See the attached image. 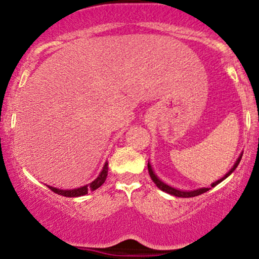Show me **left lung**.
I'll return each instance as SVG.
<instances>
[{
	"label": "left lung",
	"mask_w": 259,
	"mask_h": 259,
	"mask_svg": "<svg viewBox=\"0 0 259 259\" xmlns=\"http://www.w3.org/2000/svg\"><path fill=\"white\" fill-rule=\"evenodd\" d=\"M241 157H242V154H241V156L239 157V158H237L236 163H235V164H234V167L231 168L230 170L228 171V174H227V175H224V177H223L222 179H219L218 181H215V183H213L212 185H210V186L214 187V186L218 185L219 183H222L223 180L227 179V178L229 177V175H230L231 173H233V171L235 170V169H236L237 165H239L240 160H241ZM147 167H148V173H150L151 179L153 180V183L156 184L157 187H158L159 190H162V191L167 192V194H169V195H173V196H175V197H185V198H186V197H195V196H198V195H201V194H204V192H207L208 190H210V187H203V189L194 190V191H181V190H177V189H174V187H171V186L167 185V184H164V183H163V181H160V180L158 179V178L156 177V174L153 173V170H152V168H151V164H150V163H148V164H147Z\"/></svg>",
	"instance_id": "8db88e82"
}]
</instances>
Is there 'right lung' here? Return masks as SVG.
<instances>
[{
    "label": "right lung",
    "mask_w": 259,
    "mask_h": 259,
    "mask_svg": "<svg viewBox=\"0 0 259 259\" xmlns=\"http://www.w3.org/2000/svg\"><path fill=\"white\" fill-rule=\"evenodd\" d=\"M107 174H108V163L106 162V164L103 165L102 171H101L99 177L92 181V183L89 184V185L81 186V187H79V189H74V190H59V189H56V187H52V186H47V187H49L50 190H52L53 192H56V194L65 196V197H78V196H84L88 194V192L95 191V190L99 189V187L106 181Z\"/></svg>",
    "instance_id": "add662e5"
}]
</instances>
